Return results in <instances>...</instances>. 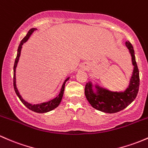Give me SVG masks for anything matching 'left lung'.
<instances>
[{
	"label": "left lung",
	"mask_w": 148,
	"mask_h": 148,
	"mask_svg": "<svg viewBox=\"0 0 148 148\" xmlns=\"http://www.w3.org/2000/svg\"><path fill=\"white\" fill-rule=\"evenodd\" d=\"M125 46L131 56L133 71L128 87L123 92H113L107 89L93 85L91 81L87 82L85 95L87 101L93 108L104 113L113 114L123 110L131 104L137 96L139 90V71L136 61L134 49L130 42H125Z\"/></svg>",
	"instance_id": "obj_1"
}]
</instances>
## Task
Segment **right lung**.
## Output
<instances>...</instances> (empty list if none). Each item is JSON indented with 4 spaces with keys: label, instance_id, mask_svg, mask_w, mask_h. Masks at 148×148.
Instances as JSON below:
<instances>
[{
    "label": "right lung",
    "instance_id": "right-lung-1",
    "mask_svg": "<svg viewBox=\"0 0 148 148\" xmlns=\"http://www.w3.org/2000/svg\"><path fill=\"white\" fill-rule=\"evenodd\" d=\"M37 29L36 28H32L31 29L29 30V32H27V35L23 38V40L20 42V45L18 47V49H17V57L15 58V64H14V75H13V86H14V90H15V93L17 95V97H19V99H20V101L23 102V104L25 105L26 107H27L28 109H30V110L33 111V112H36V113H40V114H42V113H46V112H49L50 111L53 110V109H56L59 104L61 103L62 97H63V92H64V89H65V84L67 81L69 80L70 77H67V78L65 80L64 82H63V85H62L61 91H60L59 95L55 97L54 99H51L49 101H47V102H43V103H40V104H30V103L27 102V101H25V99L22 97V96L20 95V92H19L18 90H17V86H16V77H15V73H16V67L17 63L19 61V58H20V53H21V50H22V47H23V45L24 43H25L29 39V38L30 37V36L32 35L33 32L34 31Z\"/></svg>",
    "mask_w": 148,
    "mask_h": 148
}]
</instances>
